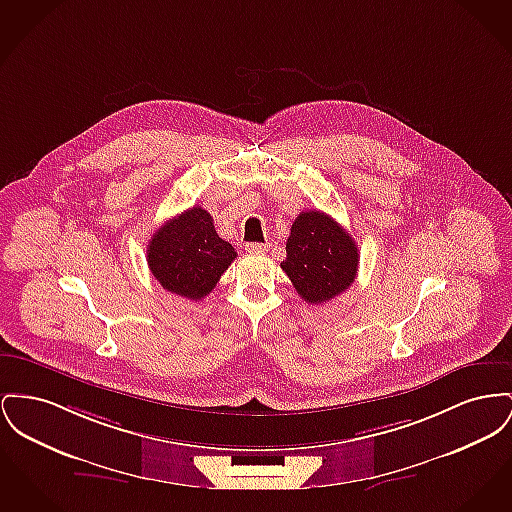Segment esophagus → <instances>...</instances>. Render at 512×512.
<instances>
[{"instance_id": "obj_1", "label": "esophagus", "mask_w": 512, "mask_h": 512, "mask_svg": "<svg viewBox=\"0 0 512 512\" xmlns=\"http://www.w3.org/2000/svg\"><path fill=\"white\" fill-rule=\"evenodd\" d=\"M267 243H247L245 245V251L247 253H263V251H267Z\"/></svg>"}]
</instances>
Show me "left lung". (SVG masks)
Listing matches in <instances>:
<instances>
[{
	"label": "left lung",
	"mask_w": 512,
	"mask_h": 512,
	"mask_svg": "<svg viewBox=\"0 0 512 512\" xmlns=\"http://www.w3.org/2000/svg\"><path fill=\"white\" fill-rule=\"evenodd\" d=\"M358 263L356 241L334 218L305 211L292 224L280 267L303 300L327 303L352 286Z\"/></svg>",
	"instance_id": "obj_1"
}]
</instances>
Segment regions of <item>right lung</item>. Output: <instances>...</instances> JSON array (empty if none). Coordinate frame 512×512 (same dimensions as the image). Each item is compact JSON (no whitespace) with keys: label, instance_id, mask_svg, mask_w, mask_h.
<instances>
[{"label":"right lung","instance_id":"obj_1","mask_svg":"<svg viewBox=\"0 0 512 512\" xmlns=\"http://www.w3.org/2000/svg\"><path fill=\"white\" fill-rule=\"evenodd\" d=\"M232 243L222 240L212 216L201 207L162 224L147 247V261L160 286L187 300L205 298L236 259Z\"/></svg>","mask_w":512,"mask_h":512}]
</instances>
